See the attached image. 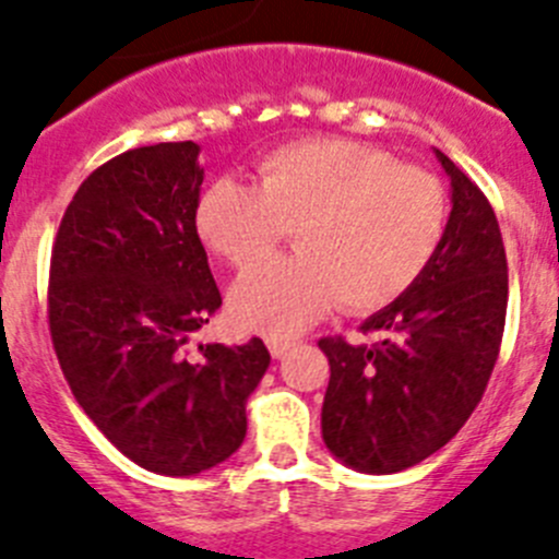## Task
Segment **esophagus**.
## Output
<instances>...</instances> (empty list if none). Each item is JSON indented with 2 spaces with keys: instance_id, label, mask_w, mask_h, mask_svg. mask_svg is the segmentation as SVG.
I'll use <instances>...</instances> for the list:
<instances>
[{
  "instance_id": "1",
  "label": "esophagus",
  "mask_w": 559,
  "mask_h": 559,
  "mask_svg": "<svg viewBox=\"0 0 559 559\" xmlns=\"http://www.w3.org/2000/svg\"><path fill=\"white\" fill-rule=\"evenodd\" d=\"M292 344H295V342H292V338H281V336H270V338H267V347H270V356H273V358H281V356H284V353H286V350H289V347H292Z\"/></svg>"
}]
</instances>
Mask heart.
<instances>
[{
    "mask_svg": "<svg viewBox=\"0 0 559 559\" xmlns=\"http://www.w3.org/2000/svg\"><path fill=\"white\" fill-rule=\"evenodd\" d=\"M450 221L436 174L358 140H300L259 162V185L221 179L195 206L209 250L248 270L289 227L300 254L250 270L231 289L237 325L286 336L342 304H394L436 259Z\"/></svg>",
    "mask_w": 559,
    "mask_h": 559,
    "instance_id": "b5f03b06",
    "label": "heart"
}]
</instances>
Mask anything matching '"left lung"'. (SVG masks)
I'll list each match as a JSON object with an SVG mask.
<instances>
[{
    "instance_id": "8db88e82",
    "label": "left lung",
    "mask_w": 559,
    "mask_h": 559,
    "mask_svg": "<svg viewBox=\"0 0 559 559\" xmlns=\"http://www.w3.org/2000/svg\"><path fill=\"white\" fill-rule=\"evenodd\" d=\"M452 212L436 259L361 325L380 342L320 338L331 364L322 438L364 474L416 466L455 438L483 400L508 314V255L491 203L447 154Z\"/></svg>"
}]
</instances>
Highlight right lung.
Returning <instances> with one entry per match:
<instances>
[{"label": "right lung", "instance_id": "right-lung-1", "mask_svg": "<svg viewBox=\"0 0 559 559\" xmlns=\"http://www.w3.org/2000/svg\"><path fill=\"white\" fill-rule=\"evenodd\" d=\"M198 151L156 143L104 162L68 203L49 264V333L76 403L129 461L168 477L239 450L270 367L262 338L187 356L223 304L195 228Z\"/></svg>", "mask_w": 559, "mask_h": 559}]
</instances>
